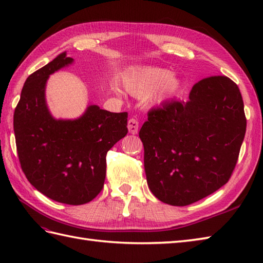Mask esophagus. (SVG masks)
<instances>
[{
  "mask_svg": "<svg viewBox=\"0 0 263 263\" xmlns=\"http://www.w3.org/2000/svg\"><path fill=\"white\" fill-rule=\"evenodd\" d=\"M127 128L131 135H137L139 130V122L136 119H130L127 121Z\"/></svg>",
  "mask_w": 263,
  "mask_h": 263,
  "instance_id": "obj_1",
  "label": "esophagus"
}]
</instances>
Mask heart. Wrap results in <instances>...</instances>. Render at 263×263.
<instances>
[{"label":"heart","instance_id":"heart-1","mask_svg":"<svg viewBox=\"0 0 263 263\" xmlns=\"http://www.w3.org/2000/svg\"><path fill=\"white\" fill-rule=\"evenodd\" d=\"M123 86L127 92L136 97L150 95V103L158 105L174 97L181 89L180 78L170 70L159 66H142L132 70L123 77ZM116 92L120 88L116 83L111 85Z\"/></svg>","mask_w":263,"mask_h":263}]
</instances>
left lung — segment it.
<instances>
[{
	"mask_svg": "<svg viewBox=\"0 0 263 263\" xmlns=\"http://www.w3.org/2000/svg\"><path fill=\"white\" fill-rule=\"evenodd\" d=\"M245 131L241 91L225 76L195 83L187 102L149 110L139 137L150 191L178 206L208 197L231 178Z\"/></svg>",
	"mask_w": 263,
	"mask_h": 263,
	"instance_id": "1",
	"label": "left lung"
}]
</instances>
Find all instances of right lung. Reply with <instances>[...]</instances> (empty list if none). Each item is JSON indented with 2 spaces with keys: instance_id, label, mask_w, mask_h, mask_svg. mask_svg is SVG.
Segmentation results:
<instances>
[{
  "instance_id": "right-lung-1",
  "label": "right lung",
  "mask_w": 263,
  "mask_h": 263,
  "mask_svg": "<svg viewBox=\"0 0 263 263\" xmlns=\"http://www.w3.org/2000/svg\"><path fill=\"white\" fill-rule=\"evenodd\" d=\"M73 62L61 53L27 78L13 115L22 172L39 192L61 203L79 205L102 191L106 155L127 133V113L89 105L77 120H55L45 99L48 77Z\"/></svg>"
}]
</instances>
